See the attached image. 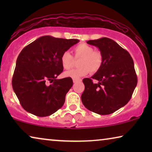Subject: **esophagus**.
Wrapping results in <instances>:
<instances>
[{
  "mask_svg": "<svg viewBox=\"0 0 152 152\" xmlns=\"http://www.w3.org/2000/svg\"><path fill=\"white\" fill-rule=\"evenodd\" d=\"M81 80H73V83H77V82H81Z\"/></svg>",
  "mask_w": 152,
  "mask_h": 152,
  "instance_id": "1",
  "label": "esophagus"
}]
</instances>
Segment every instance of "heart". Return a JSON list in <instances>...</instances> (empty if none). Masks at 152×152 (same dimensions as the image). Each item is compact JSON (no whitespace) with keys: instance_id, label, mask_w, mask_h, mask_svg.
I'll return each mask as SVG.
<instances>
[{"instance_id":"obj_1","label":"heart","mask_w":152,"mask_h":152,"mask_svg":"<svg viewBox=\"0 0 152 152\" xmlns=\"http://www.w3.org/2000/svg\"><path fill=\"white\" fill-rule=\"evenodd\" d=\"M75 59L80 58L78 62L80 68L64 72V75L73 80H79L87 74H94L98 72L103 64V56L99 51L94 50V48L86 43H80L73 49ZM72 56L66 51L61 56V63L64 69L69 70L73 65Z\"/></svg>"}]
</instances>
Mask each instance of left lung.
Masks as SVG:
<instances>
[{
  "instance_id": "left-lung-1",
  "label": "left lung",
  "mask_w": 152,
  "mask_h": 152,
  "mask_svg": "<svg viewBox=\"0 0 152 152\" xmlns=\"http://www.w3.org/2000/svg\"><path fill=\"white\" fill-rule=\"evenodd\" d=\"M103 56L100 70L91 78H84L85 89L81 99L84 107L99 115H109L124 107L132 98L138 79L130 54L111 39L89 40Z\"/></svg>"
}]
</instances>
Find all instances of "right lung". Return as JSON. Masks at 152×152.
<instances>
[{
  "label": "right lung",
  "instance_id": "obj_1",
  "mask_svg": "<svg viewBox=\"0 0 152 152\" xmlns=\"http://www.w3.org/2000/svg\"><path fill=\"white\" fill-rule=\"evenodd\" d=\"M78 42V39L43 36L22 50L16 60L12 87L26 111L45 117L62 107L73 82L70 77L56 79L64 70L61 56Z\"/></svg>",
  "mask_w": 152,
  "mask_h": 152
}]
</instances>
